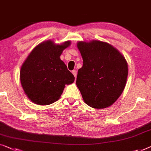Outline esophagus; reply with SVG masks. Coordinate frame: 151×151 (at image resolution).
<instances>
[{
  "instance_id": "34e87169",
  "label": "esophagus",
  "mask_w": 151,
  "mask_h": 151,
  "mask_svg": "<svg viewBox=\"0 0 151 151\" xmlns=\"http://www.w3.org/2000/svg\"><path fill=\"white\" fill-rule=\"evenodd\" d=\"M72 73L73 74V75L75 76V77L76 78V74H77V73H76V71L75 70H74L72 71Z\"/></svg>"
}]
</instances>
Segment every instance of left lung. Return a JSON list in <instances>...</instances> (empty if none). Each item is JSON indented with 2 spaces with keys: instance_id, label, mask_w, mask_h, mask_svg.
Returning a JSON list of instances; mask_svg holds the SVG:
<instances>
[{
  "instance_id": "obj_1",
  "label": "left lung",
  "mask_w": 151,
  "mask_h": 151,
  "mask_svg": "<svg viewBox=\"0 0 151 151\" xmlns=\"http://www.w3.org/2000/svg\"><path fill=\"white\" fill-rule=\"evenodd\" d=\"M83 58L76 85L84 102L94 109L112 105L121 95L127 81V63L114 47L106 42H78Z\"/></svg>"
}]
</instances>
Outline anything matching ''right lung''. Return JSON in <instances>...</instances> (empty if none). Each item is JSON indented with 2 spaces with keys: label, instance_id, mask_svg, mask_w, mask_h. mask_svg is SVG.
Returning <instances> with one entry per match:
<instances>
[{
  "label": "right lung",
  "instance_id": "obj_1",
  "mask_svg": "<svg viewBox=\"0 0 151 151\" xmlns=\"http://www.w3.org/2000/svg\"><path fill=\"white\" fill-rule=\"evenodd\" d=\"M70 45L66 41L54 45L51 40L39 44L22 65L20 81L28 98L39 105L55 102L61 96L65 85L71 84L75 76L60 60L63 50Z\"/></svg>",
  "mask_w": 151,
  "mask_h": 151
}]
</instances>
